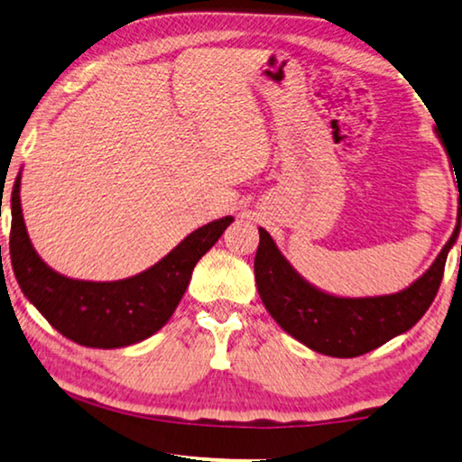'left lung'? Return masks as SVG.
Wrapping results in <instances>:
<instances>
[{
	"mask_svg": "<svg viewBox=\"0 0 462 462\" xmlns=\"http://www.w3.org/2000/svg\"><path fill=\"white\" fill-rule=\"evenodd\" d=\"M460 217L462 200L452 237L420 279L399 293L375 297H338L314 287L291 266L271 233L260 226L254 260L260 300L274 322L311 351L328 357H359L421 320L442 282L446 258L460 231Z\"/></svg>",
	"mask_w": 462,
	"mask_h": 462,
	"instance_id": "8db88e82",
	"label": "left lung"
}]
</instances>
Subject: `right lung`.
<instances>
[{
    "mask_svg": "<svg viewBox=\"0 0 462 462\" xmlns=\"http://www.w3.org/2000/svg\"><path fill=\"white\" fill-rule=\"evenodd\" d=\"M20 177L12 188L10 255L16 281L42 318L78 345L119 349L152 337L173 316L198 260L217 244L233 217L217 218L175 245L148 271L122 281H80L55 273L28 237Z\"/></svg>",
    "mask_w": 462,
    "mask_h": 462,
    "instance_id": "right-lung-1",
    "label": "right lung"
}]
</instances>
